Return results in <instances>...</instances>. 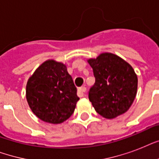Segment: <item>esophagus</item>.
<instances>
[{"label": "esophagus", "instance_id": "1", "mask_svg": "<svg viewBox=\"0 0 159 159\" xmlns=\"http://www.w3.org/2000/svg\"><path fill=\"white\" fill-rule=\"evenodd\" d=\"M87 91V88L85 87H82L78 88V91H77V95H78V97H82L85 96V92Z\"/></svg>", "mask_w": 159, "mask_h": 159}]
</instances>
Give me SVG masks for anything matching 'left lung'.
<instances>
[{
    "label": "left lung",
    "mask_w": 159,
    "mask_h": 159,
    "mask_svg": "<svg viewBox=\"0 0 159 159\" xmlns=\"http://www.w3.org/2000/svg\"><path fill=\"white\" fill-rule=\"evenodd\" d=\"M87 62L96 82L89 100L97 113L113 119L128 111L137 94L138 77L129 63L111 53H102Z\"/></svg>",
    "instance_id": "8db88e82"
}]
</instances>
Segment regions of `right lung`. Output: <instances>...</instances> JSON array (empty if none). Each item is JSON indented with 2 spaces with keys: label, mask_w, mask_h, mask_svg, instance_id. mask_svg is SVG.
Wrapping results in <instances>:
<instances>
[{
  "label": "right lung",
  "mask_w": 159,
  "mask_h": 159,
  "mask_svg": "<svg viewBox=\"0 0 159 159\" xmlns=\"http://www.w3.org/2000/svg\"><path fill=\"white\" fill-rule=\"evenodd\" d=\"M26 100L32 112L41 120L61 124L74 112L79 97L67 66L48 59L28 79Z\"/></svg>",
  "instance_id": "add662e5"
}]
</instances>
